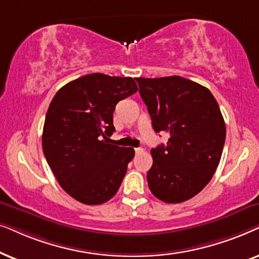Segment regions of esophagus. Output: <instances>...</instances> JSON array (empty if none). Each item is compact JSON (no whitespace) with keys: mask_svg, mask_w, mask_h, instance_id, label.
<instances>
[{"mask_svg":"<svg viewBox=\"0 0 259 259\" xmlns=\"http://www.w3.org/2000/svg\"><path fill=\"white\" fill-rule=\"evenodd\" d=\"M135 153L139 155L141 153H143V149H142V148H135Z\"/></svg>","mask_w":259,"mask_h":259,"instance_id":"esophagus-1","label":"esophagus"}]
</instances>
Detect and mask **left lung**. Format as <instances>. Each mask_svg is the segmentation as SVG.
<instances>
[{
	"label": "left lung",
	"instance_id": "8db88e82",
	"mask_svg": "<svg viewBox=\"0 0 259 259\" xmlns=\"http://www.w3.org/2000/svg\"><path fill=\"white\" fill-rule=\"evenodd\" d=\"M136 81L154 130L169 135L150 151L148 186L161 201L184 202L205 188L220 162L226 127L219 105L207 88L179 75Z\"/></svg>",
	"mask_w": 259,
	"mask_h": 259
}]
</instances>
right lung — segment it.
Here are the masks:
<instances>
[{"label":"right lung","instance_id":"obj_1","mask_svg":"<svg viewBox=\"0 0 259 259\" xmlns=\"http://www.w3.org/2000/svg\"><path fill=\"white\" fill-rule=\"evenodd\" d=\"M137 90L130 77L92 73L67 82L52 99L42 150L61 188L81 204H104L122 184L135 150L110 144L106 136L115 132L116 104Z\"/></svg>","mask_w":259,"mask_h":259}]
</instances>
